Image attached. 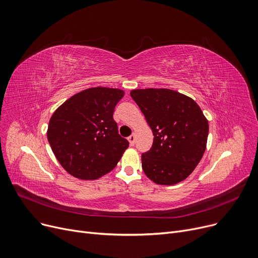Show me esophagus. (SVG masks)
<instances>
[{
  "instance_id": "34e87169",
  "label": "esophagus",
  "mask_w": 258,
  "mask_h": 258,
  "mask_svg": "<svg viewBox=\"0 0 258 258\" xmlns=\"http://www.w3.org/2000/svg\"><path fill=\"white\" fill-rule=\"evenodd\" d=\"M127 140H128L130 144H131L132 147H133V145L135 144V140H136V137H135V135H134V134H133V135H131V136L127 138Z\"/></svg>"
}]
</instances>
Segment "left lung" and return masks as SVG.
<instances>
[{"instance_id":"8db88e82","label":"left lung","mask_w":258,"mask_h":258,"mask_svg":"<svg viewBox=\"0 0 258 258\" xmlns=\"http://www.w3.org/2000/svg\"><path fill=\"white\" fill-rule=\"evenodd\" d=\"M131 96L154 135L152 149L141 156L144 174L160 185L181 182L205 154L208 119L192 98L173 89H133Z\"/></svg>"}]
</instances>
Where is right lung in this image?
Here are the masks:
<instances>
[{"mask_svg":"<svg viewBox=\"0 0 258 258\" xmlns=\"http://www.w3.org/2000/svg\"><path fill=\"white\" fill-rule=\"evenodd\" d=\"M124 96L119 88L91 87L72 96L50 117L47 139L63 169L81 180H96L117 165L128 141L113 118Z\"/></svg>","mask_w":258,"mask_h":258,"instance_id":"obj_1","label":"right lung"}]
</instances>
